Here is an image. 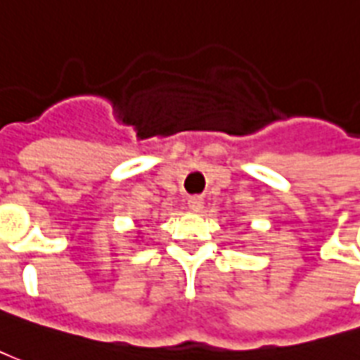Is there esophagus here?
I'll list each match as a JSON object with an SVG mask.
<instances>
[{"label": "esophagus", "instance_id": "obj_1", "mask_svg": "<svg viewBox=\"0 0 360 360\" xmlns=\"http://www.w3.org/2000/svg\"><path fill=\"white\" fill-rule=\"evenodd\" d=\"M187 204L191 210H194V212H198L202 206H204V198L202 196H198V194H193V196H188L187 198Z\"/></svg>", "mask_w": 360, "mask_h": 360}]
</instances>
